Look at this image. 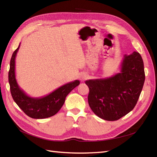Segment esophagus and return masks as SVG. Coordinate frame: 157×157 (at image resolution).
<instances>
[{
  "label": "esophagus",
  "mask_w": 157,
  "mask_h": 157,
  "mask_svg": "<svg viewBox=\"0 0 157 157\" xmlns=\"http://www.w3.org/2000/svg\"><path fill=\"white\" fill-rule=\"evenodd\" d=\"M86 78H87L86 75L82 74L81 76H80V80H81V81H84V80H85Z\"/></svg>",
  "instance_id": "esophagus-1"
}]
</instances>
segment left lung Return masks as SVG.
I'll return each instance as SVG.
<instances>
[{
	"mask_svg": "<svg viewBox=\"0 0 157 157\" xmlns=\"http://www.w3.org/2000/svg\"><path fill=\"white\" fill-rule=\"evenodd\" d=\"M144 61L140 53L124 55L121 73L105 79L86 80L88 104L102 119L114 121L130 113L138 101L145 82Z\"/></svg>",
	"mask_w": 157,
	"mask_h": 157,
	"instance_id": "left-lung-1",
	"label": "left lung"
}]
</instances>
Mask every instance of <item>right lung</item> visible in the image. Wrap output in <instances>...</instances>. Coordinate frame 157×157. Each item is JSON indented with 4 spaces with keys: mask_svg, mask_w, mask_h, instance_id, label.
Returning <instances> with one entry per match:
<instances>
[{
    "mask_svg": "<svg viewBox=\"0 0 157 157\" xmlns=\"http://www.w3.org/2000/svg\"><path fill=\"white\" fill-rule=\"evenodd\" d=\"M20 46L12 56L8 72V81L13 99L19 107L31 118L39 119L54 116L63 106L66 96L78 86L79 80L66 84L44 98H31L27 96L19 88L15 78V58Z\"/></svg>",
    "mask_w": 157,
    "mask_h": 157,
    "instance_id": "obj_1",
    "label": "right lung"
}]
</instances>
